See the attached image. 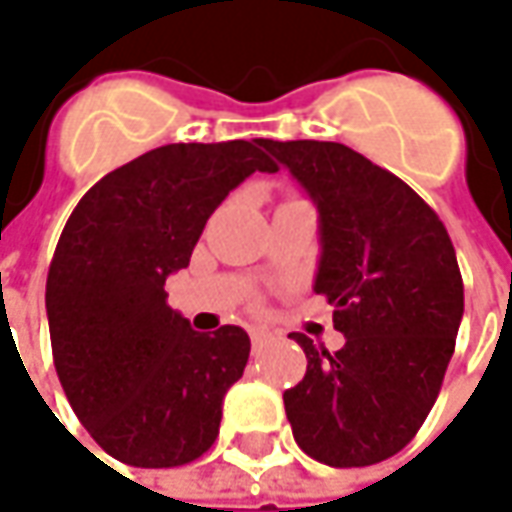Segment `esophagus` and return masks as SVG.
I'll return each instance as SVG.
<instances>
[{
	"instance_id": "obj_1",
	"label": "esophagus",
	"mask_w": 512,
	"mask_h": 512,
	"mask_svg": "<svg viewBox=\"0 0 512 512\" xmlns=\"http://www.w3.org/2000/svg\"><path fill=\"white\" fill-rule=\"evenodd\" d=\"M247 333H250V344H253V347H262V344L267 342V336H270L265 327H250Z\"/></svg>"
}]
</instances>
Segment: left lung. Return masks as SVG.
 <instances>
[{"instance_id": "obj_1", "label": "left lung", "mask_w": 512, "mask_h": 512, "mask_svg": "<svg viewBox=\"0 0 512 512\" xmlns=\"http://www.w3.org/2000/svg\"><path fill=\"white\" fill-rule=\"evenodd\" d=\"M319 210L313 290L344 347L293 333L307 373L285 390L293 439L330 467L396 456L442 390L464 313L456 250L436 210L390 170L339 142L262 139Z\"/></svg>"}]
</instances>
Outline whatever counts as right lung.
Wrapping results in <instances>:
<instances>
[{"mask_svg":"<svg viewBox=\"0 0 512 512\" xmlns=\"http://www.w3.org/2000/svg\"><path fill=\"white\" fill-rule=\"evenodd\" d=\"M256 170L276 173L262 139L165 145L110 170L70 213L45 290L53 364L73 413L116 462L182 467L219 436L250 339L236 325L196 333L165 282Z\"/></svg>","mask_w":512,"mask_h":512,"instance_id":"add662e5","label":"right lung"}]
</instances>
